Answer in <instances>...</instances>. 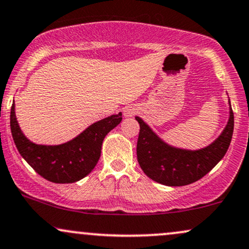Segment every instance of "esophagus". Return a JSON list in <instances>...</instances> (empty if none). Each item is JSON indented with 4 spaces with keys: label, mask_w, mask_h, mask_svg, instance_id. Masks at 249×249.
I'll list each match as a JSON object with an SVG mask.
<instances>
[{
    "label": "esophagus",
    "mask_w": 249,
    "mask_h": 249,
    "mask_svg": "<svg viewBox=\"0 0 249 249\" xmlns=\"http://www.w3.org/2000/svg\"><path fill=\"white\" fill-rule=\"evenodd\" d=\"M138 112V107L136 106H128L124 109L125 117H132Z\"/></svg>",
    "instance_id": "1"
}]
</instances>
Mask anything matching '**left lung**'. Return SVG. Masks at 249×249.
Here are the masks:
<instances>
[{
  "instance_id": "left-lung-1",
  "label": "left lung",
  "mask_w": 249,
  "mask_h": 249,
  "mask_svg": "<svg viewBox=\"0 0 249 249\" xmlns=\"http://www.w3.org/2000/svg\"><path fill=\"white\" fill-rule=\"evenodd\" d=\"M136 119L140 125L138 162L149 178L169 187L194 183L210 172L229 149L234 127V116L230 104L229 123L219 138L199 151H185L164 143L142 118L136 117Z\"/></svg>"
}]
</instances>
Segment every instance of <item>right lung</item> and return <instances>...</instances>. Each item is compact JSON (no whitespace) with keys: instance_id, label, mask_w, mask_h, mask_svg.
Returning <instances> with one entry per match:
<instances>
[{"instance_id":"add662e5","label":"right lung","mask_w":249,"mask_h":249,"mask_svg":"<svg viewBox=\"0 0 249 249\" xmlns=\"http://www.w3.org/2000/svg\"><path fill=\"white\" fill-rule=\"evenodd\" d=\"M121 122L119 112L94 123L71 142L44 146L31 142L22 133L15 115V104L10 112L11 134L19 154L39 175L54 183H73L88 175L101 157L104 138Z\"/></svg>"}]
</instances>
